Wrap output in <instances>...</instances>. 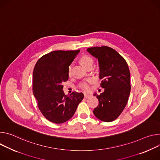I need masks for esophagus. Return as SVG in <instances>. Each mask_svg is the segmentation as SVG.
Segmentation results:
<instances>
[{
    "instance_id": "esophagus-1",
    "label": "esophagus",
    "mask_w": 160,
    "mask_h": 160,
    "mask_svg": "<svg viewBox=\"0 0 160 160\" xmlns=\"http://www.w3.org/2000/svg\"><path fill=\"white\" fill-rule=\"evenodd\" d=\"M84 96L85 98H88V97H90L91 95L90 94H88V93H84Z\"/></svg>"
}]
</instances>
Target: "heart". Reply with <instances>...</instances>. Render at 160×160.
I'll return each instance as SVG.
<instances>
[{
  "label": "heart",
  "mask_w": 160,
  "mask_h": 160,
  "mask_svg": "<svg viewBox=\"0 0 160 160\" xmlns=\"http://www.w3.org/2000/svg\"><path fill=\"white\" fill-rule=\"evenodd\" d=\"M80 63L84 68H86L88 66L93 65V60L91 57L85 55H83L81 57V58L80 59ZM71 70H72V65H69L68 67V76H70V74H71ZM92 82V79H88L86 81H82L81 83H79V88L81 90H82L83 91H85V92L89 91L90 89V84Z\"/></svg>",
  "instance_id": "heart-1"
}]
</instances>
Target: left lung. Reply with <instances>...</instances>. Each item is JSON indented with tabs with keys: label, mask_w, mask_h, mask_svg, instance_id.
<instances>
[{
	"label": "left lung",
	"mask_w": 160,
	"mask_h": 160,
	"mask_svg": "<svg viewBox=\"0 0 160 160\" xmlns=\"http://www.w3.org/2000/svg\"><path fill=\"white\" fill-rule=\"evenodd\" d=\"M98 60L102 79L100 86L104 92L94 94L99 103L93 114L100 120L111 122L117 119L126 107L130 93V72L128 64L114 49L103 46L87 49Z\"/></svg>",
	"instance_id": "obj_1"
}]
</instances>
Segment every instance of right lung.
Returning <instances> with one entry per match:
<instances>
[{
  "instance_id": "obj_1",
  "label": "right lung",
  "mask_w": 160,
  "mask_h": 160,
  "mask_svg": "<svg viewBox=\"0 0 160 160\" xmlns=\"http://www.w3.org/2000/svg\"><path fill=\"white\" fill-rule=\"evenodd\" d=\"M79 50L54 51L40 58L33 72L32 90L38 108L49 121L63 123L73 116L84 98L82 93L64 94L63 82L68 79V67Z\"/></svg>"
}]
</instances>
